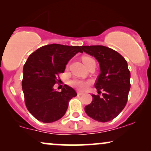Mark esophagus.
<instances>
[{"label":"esophagus","mask_w":151,"mask_h":151,"mask_svg":"<svg viewBox=\"0 0 151 151\" xmlns=\"http://www.w3.org/2000/svg\"><path fill=\"white\" fill-rule=\"evenodd\" d=\"M77 94L79 95V96H81V95L84 94V92H81V91H77Z\"/></svg>","instance_id":"obj_1"}]
</instances>
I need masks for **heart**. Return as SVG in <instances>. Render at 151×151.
<instances>
[{"instance_id":"heart-1","label":"heart","mask_w":151,"mask_h":151,"mask_svg":"<svg viewBox=\"0 0 151 151\" xmlns=\"http://www.w3.org/2000/svg\"><path fill=\"white\" fill-rule=\"evenodd\" d=\"M93 60L92 58H89V57H83L82 58V61L83 63L84 64V65L86 66L87 64L89 63L90 61ZM90 81H84L83 79H78V78H74V79H72L70 81V85L73 87L77 88L78 89L80 90H84L87 88V86L90 84Z\"/></svg>"}]
</instances>
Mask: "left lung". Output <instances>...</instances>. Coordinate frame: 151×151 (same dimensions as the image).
Masks as SVG:
<instances>
[{
    "label": "left lung",
    "mask_w": 151,
    "mask_h": 151,
    "mask_svg": "<svg viewBox=\"0 0 151 151\" xmlns=\"http://www.w3.org/2000/svg\"><path fill=\"white\" fill-rule=\"evenodd\" d=\"M84 52L94 57L100 66V74L95 83L97 95L86 106L85 112L94 120L108 122L124 109L128 101L131 73L126 60L113 49L102 45L81 46ZM101 91H103L100 96Z\"/></svg>",
    "instance_id": "obj_1"
}]
</instances>
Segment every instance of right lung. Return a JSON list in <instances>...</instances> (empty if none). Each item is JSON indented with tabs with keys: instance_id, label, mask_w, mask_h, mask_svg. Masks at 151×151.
<instances>
[{
	"instance_id": "add662e5",
	"label": "right lung",
	"mask_w": 151,
	"mask_h": 151,
	"mask_svg": "<svg viewBox=\"0 0 151 151\" xmlns=\"http://www.w3.org/2000/svg\"><path fill=\"white\" fill-rule=\"evenodd\" d=\"M81 46L51 44L41 47L29 56L23 67L22 87L27 110L38 121L52 123L60 119L68 108L69 101L77 95L65 84L62 91L53 86L60 82L59 74L65 72L67 62Z\"/></svg>"
}]
</instances>
